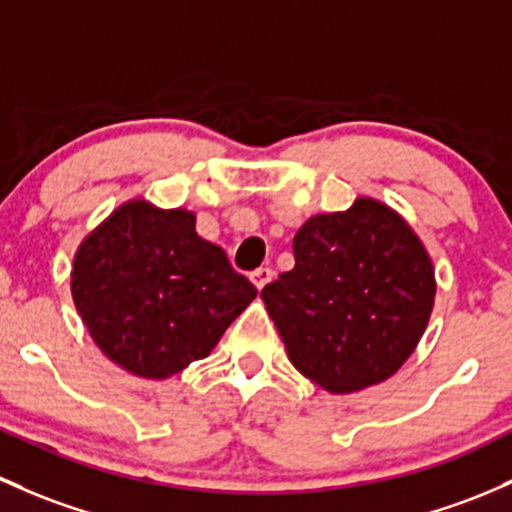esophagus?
I'll return each instance as SVG.
<instances>
[{"mask_svg": "<svg viewBox=\"0 0 512 512\" xmlns=\"http://www.w3.org/2000/svg\"><path fill=\"white\" fill-rule=\"evenodd\" d=\"M250 279H252V284H255V287L262 292V289H265L267 284L272 282V270H270V267H260V270L252 272Z\"/></svg>", "mask_w": 512, "mask_h": 512, "instance_id": "34e87169", "label": "esophagus"}]
</instances>
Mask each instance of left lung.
Listing matches in <instances>:
<instances>
[{
	"label": "left lung",
	"instance_id": "left-lung-1",
	"mask_svg": "<svg viewBox=\"0 0 512 512\" xmlns=\"http://www.w3.org/2000/svg\"><path fill=\"white\" fill-rule=\"evenodd\" d=\"M294 270L262 289L289 360L328 392L395 375L417 348L437 294L432 257L400 213L355 198L294 235Z\"/></svg>",
	"mask_w": 512,
	"mask_h": 512
}]
</instances>
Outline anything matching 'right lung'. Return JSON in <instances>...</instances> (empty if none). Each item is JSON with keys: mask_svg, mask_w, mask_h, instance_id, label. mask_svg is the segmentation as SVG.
<instances>
[{"mask_svg": "<svg viewBox=\"0 0 512 512\" xmlns=\"http://www.w3.org/2000/svg\"><path fill=\"white\" fill-rule=\"evenodd\" d=\"M71 294L112 363L164 380L206 358L257 289L196 233L191 211L134 198L80 242Z\"/></svg>", "mask_w": 512, "mask_h": 512, "instance_id": "right-lung-1", "label": "right lung"}]
</instances>
